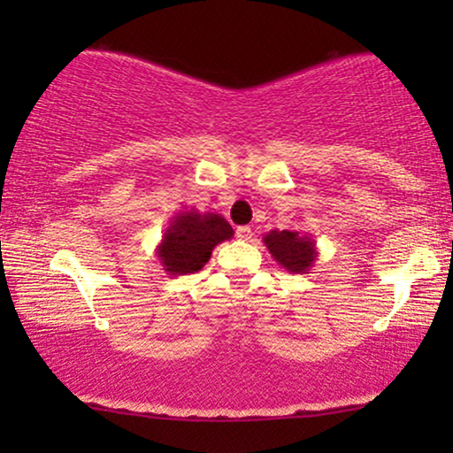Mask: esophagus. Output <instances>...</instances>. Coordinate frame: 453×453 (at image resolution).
Listing matches in <instances>:
<instances>
[{
    "mask_svg": "<svg viewBox=\"0 0 453 453\" xmlns=\"http://www.w3.org/2000/svg\"><path fill=\"white\" fill-rule=\"evenodd\" d=\"M234 233H237V239H241V241H250L253 237L251 226H239Z\"/></svg>",
    "mask_w": 453,
    "mask_h": 453,
    "instance_id": "obj_1",
    "label": "esophagus"
}]
</instances>
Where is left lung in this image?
I'll list each match as a JSON object with an SVG mask.
<instances>
[{"instance_id": "obj_1", "label": "left lung", "mask_w": 453, "mask_h": 453, "mask_svg": "<svg viewBox=\"0 0 453 453\" xmlns=\"http://www.w3.org/2000/svg\"><path fill=\"white\" fill-rule=\"evenodd\" d=\"M264 243L272 257L284 270L295 274H309L318 262V247L311 234H299L296 231H270L264 234Z\"/></svg>"}]
</instances>
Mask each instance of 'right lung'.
I'll return each instance as SVG.
<instances>
[{"instance_id": "1", "label": "right lung", "mask_w": 453, "mask_h": 453, "mask_svg": "<svg viewBox=\"0 0 453 453\" xmlns=\"http://www.w3.org/2000/svg\"><path fill=\"white\" fill-rule=\"evenodd\" d=\"M233 226L225 216L197 212L183 208L173 216L157 245V257L169 276H185L200 272L208 264L214 247L233 239Z\"/></svg>"}]
</instances>
